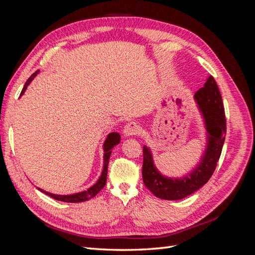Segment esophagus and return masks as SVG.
<instances>
[{"label":"esophagus","mask_w":255,"mask_h":255,"mask_svg":"<svg viewBox=\"0 0 255 255\" xmlns=\"http://www.w3.org/2000/svg\"><path fill=\"white\" fill-rule=\"evenodd\" d=\"M138 132H139V125L134 121L127 123V126L125 127V128H123V134H125L126 137L134 136L138 134Z\"/></svg>","instance_id":"esophagus-1"}]
</instances>
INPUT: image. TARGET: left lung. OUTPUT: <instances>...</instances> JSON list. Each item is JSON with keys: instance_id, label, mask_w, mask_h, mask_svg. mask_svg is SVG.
<instances>
[{"instance_id": "left-lung-1", "label": "left lung", "mask_w": 255, "mask_h": 255, "mask_svg": "<svg viewBox=\"0 0 255 255\" xmlns=\"http://www.w3.org/2000/svg\"><path fill=\"white\" fill-rule=\"evenodd\" d=\"M202 116L206 145L198 165L181 177H169L161 173L153 160L149 146L143 145L142 180L152 194L164 200H181L201 188L214 173L220 157L227 134V121L219 88L212 75L194 96Z\"/></svg>"}]
</instances>
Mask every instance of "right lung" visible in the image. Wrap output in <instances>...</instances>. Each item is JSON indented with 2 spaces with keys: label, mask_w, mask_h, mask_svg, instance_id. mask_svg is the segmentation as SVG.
<instances>
[{
  "label": "right lung",
  "mask_w": 255,
  "mask_h": 255,
  "mask_svg": "<svg viewBox=\"0 0 255 255\" xmlns=\"http://www.w3.org/2000/svg\"><path fill=\"white\" fill-rule=\"evenodd\" d=\"M38 73H39V70L36 71L34 74L30 75V78L26 81L24 87H23L20 96L24 94L27 86L30 84V82L34 80V78ZM120 138H121L120 134L117 133V132H113V133H110L109 135H107L106 139L104 140V143H103V150H104L103 161H104V163H103L102 173H101V175H100L99 180L96 182V184L92 185V186L89 187L87 190L76 192V194H72V195H55V194H51V192L45 191L41 188H38V190H40L41 192H43V194L48 195L49 197L57 200V201L68 202V203H78V202L88 201V200H90L91 198L96 197L99 194V191L105 186L106 177H107V166H109V163H110V157H111V154H112V150H113L115 145H117L120 142Z\"/></svg>",
  "instance_id": "obj_1"
}]
</instances>
